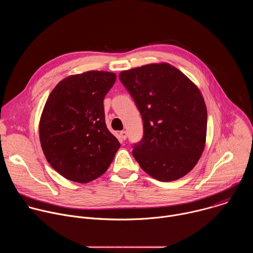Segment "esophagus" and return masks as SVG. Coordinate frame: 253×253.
Masks as SVG:
<instances>
[{
  "mask_svg": "<svg viewBox=\"0 0 253 253\" xmlns=\"http://www.w3.org/2000/svg\"><path fill=\"white\" fill-rule=\"evenodd\" d=\"M120 136H121V138H122L123 140H125V139L127 138V132H126V131H121V132H120Z\"/></svg>",
  "mask_w": 253,
  "mask_h": 253,
  "instance_id": "obj_1",
  "label": "esophagus"
}]
</instances>
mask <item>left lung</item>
I'll use <instances>...</instances> for the list:
<instances>
[{"mask_svg": "<svg viewBox=\"0 0 253 253\" xmlns=\"http://www.w3.org/2000/svg\"><path fill=\"white\" fill-rule=\"evenodd\" d=\"M119 79L143 120V139L132 151L140 167L163 182L186 175L206 141L207 109L198 87L168 63L122 71Z\"/></svg>", "mask_w": 253, "mask_h": 253, "instance_id": "left-lung-1", "label": "left lung"}]
</instances>
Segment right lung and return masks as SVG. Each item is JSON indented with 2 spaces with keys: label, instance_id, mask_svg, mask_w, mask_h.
<instances>
[{
  "label": "right lung",
  "instance_id": "obj_1",
  "mask_svg": "<svg viewBox=\"0 0 253 253\" xmlns=\"http://www.w3.org/2000/svg\"><path fill=\"white\" fill-rule=\"evenodd\" d=\"M116 74L88 71L53 89L40 118L39 135L49 164L63 177L88 183L104 174L120 143L105 123L103 100Z\"/></svg>",
  "mask_w": 253,
  "mask_h": 253
}]
</instances>
